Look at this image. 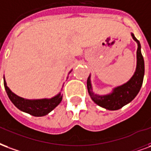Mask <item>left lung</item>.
Here are the masks:
<instances>
[{"label":"left lung","instance_id":"8db88e82","mask_svg":"<svg viewBox=\"0 0 151 151\" xmlns=\"http://www.w3.org/2000/svg\"><path fill=\"white\" fill-rule=\"evenodd\" d=\"M131 36L137 44V65L133 76L126 82L120 86L113 88L112 92L106 95H99L93 92L91 83V75L88 78L87 87L89 96L96 104L108 110H117L122 109L125 104L130 103L139 92L143 82L145 65L144 59L141 52V44L135 38L134 34Z\"/></svg>","mask_w":151,"mask_h":151}]
</instances>
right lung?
<instances>
[{"label":"right lung","mask_w":151,"mask_h":151,"mask_svg":"<svg viewBox=\"0 0 151 151\" xmlns=\"http://www.w3.org/2000/svg\"><path fill=\"white\" fill-rule=\"evenodd\" d=\"M71 71H69V74ZM4 85H5V91L7 92L9 98L12 101V103L19 109L24 113H29L32 116H43L47 115L51 111L57 107L61 102L63 98V94L61 92L51 98H43V99H25L19 96L16 95L14 92L11 91L9 88L7 86V83L5 81L4 76ZM63 89V88H62ZM61 89V91H62Z\"/></svg>","instance_id":"add662e5"}]
</instances>
